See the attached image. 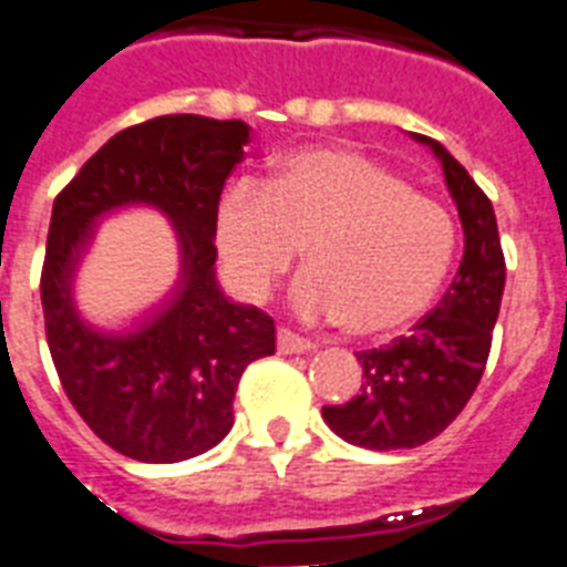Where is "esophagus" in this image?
<instances>
[{
	"mask_svg": "<svg viewBox=\"0 0 567 567\" xmlns=\"http://www.w3.org/2000/svg\"><path fill=\"white\" fill-rule=\"evenodd\" d=\"M276 349H279V354H306V351L313 349V342L293 334L291 328H279L276 331Z\"/></svg>",
	"mask_w": 567,
	"mask_h": 567,
	"instance_id": "1",
	"label": "esophagus"
}]
</instances>
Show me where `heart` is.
Here are the masks:
<instances>
[{
	"label": "heart",
	"mask_w": 567,
	"mask_h": 567,
	"mask_svg": "<svg viewBox=\"0 0 567 567\" xmlns=\"http://www.w3.org/2000/svg\"><path fill=\"white\" fill-rule=\"evenodd\" d=\"M306 245L291 302L306 320L378 337L417 320L455 250L450 213L363 152L299 150L265 187L233 181L216 207V247L241 297L265 299Z\"/></svg>",
	"instance_id": "b5f03b06"
}]
</instances>
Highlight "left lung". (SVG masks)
Segmentation results:
<instances>
[{
	"label": "left lung",
	"instance_id": "left-lung-1",
	"mask_svg": "<svg viewBox=\"0 0 567 567\" xmlns=\"http://www.w3.org/2000/svg\"><path fill=\"white\" fill-rule=\"evenodd\" d=\"M444 169L446 189L464 227L458 274L437 302L386 349L360 351L363 386L342 406H322V417L342 441L365 450H412L450 426L467 406L484 374L504 293V254L493 204L444 146L426 135Z\"/></svg>",
	"mask_w": 567,
	"mask_h": 567
}]
</instances>
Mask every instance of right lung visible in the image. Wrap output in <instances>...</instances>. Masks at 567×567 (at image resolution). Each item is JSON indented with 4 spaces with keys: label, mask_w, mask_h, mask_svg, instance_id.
<instances>
[{
    "label": "right lung",
    "mask_w": 567,
    "mask_h": 567,
    "mask_svg": "<svg viewBox=\"0 0 567 567\" xmlns=\"http://www.w3.org/2000/svg\"><path fill=\"white\" fill-rule=\"evenodd\" d=\"M247 141L241 121L152 117L100 146L51 210L40 279L51 360L94 435L135 461L175 464L213 450L233 426L241 372L276 351L274 320L230 302L216 279V207ZM130 203L174 221L182 276L164 307L114 336L79 317L70 285L96 218Z\"/></svg>",
    "instance_id": "1"
}]
</instances>
